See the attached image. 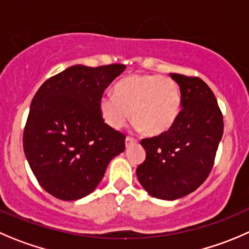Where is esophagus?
Masks as SVG:
<instances>
[{
  "mask_svg": "<svg viewBox=\"0 0 249 249\" xmlns=\"http://www.w3.org/2000/svg\"><path fill=\"white\" fill-rule=\"evenodd\" d=\"M135 142H136V140L132 139V137H130V136H127L126 139H125V147H126V148H129V147L132 146Z\"/></svg>",
  "mask_w": 249,
  "mask_h": 249,
  "instance_id": "1",
  "label": "esophagus"
}]
</instances>
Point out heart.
I'll return each instance as SVG.
<instances>
[{
  "label": "heart",
  "instance_id": "1",
  "mask_svg": "<svg viewBox=\"0 0 249 249\" xmlns=\"http://www.w3.org/2000/svg\"><path fill=\"white\" fill-rule=\"evenodd\" d=\"M98 108L112 129H122L131 110L136 129L144 130L149 136H158L169 131L180 115V88L171 78L134 74L118 81L114 93H105Z\"/></svg>",
  "mask_w": 249,
  "mask_h": 249
}]
</instances>
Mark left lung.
Listing matches in <instances>:
<instances>
[{
  "label": "left lung",
  "mask_w": 249,
  "mask_h": 249,
  "mask_svg": "<svg viewBox=\"0 0 249 249\" xmlns=\"http://www.w3.org/2000/svg\"><path fill=\"white\" fill-rule=\"evenodd\" d=\"M180 86L181 109L165 134L143 139L146 159L137 178L151 196L174 201L206 181L223 137V114L213 91L202 79L170 74Z\"/></svg>",
  "instance_id": "1"
}]
</instances>
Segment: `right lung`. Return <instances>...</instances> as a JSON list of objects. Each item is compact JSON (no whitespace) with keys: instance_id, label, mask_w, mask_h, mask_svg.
<instances>
[{"instance_id":"obj_1","label":"right lung","mask_w":249,"mask_h":249,"mask_svg":"<svg viewBox=\"0 0 249 249\" xmlns=\"http://www.w3.org/2000/svg\"><path fill=\"white\" fill-rule=\"evenodd\" d=\"M124 64L73 66L41 85L31 101L23 147L36 180L62 201L97 187L107 165L124 152L125 135L108 126L98 103Z\"/></svg>"}]
</instances>
